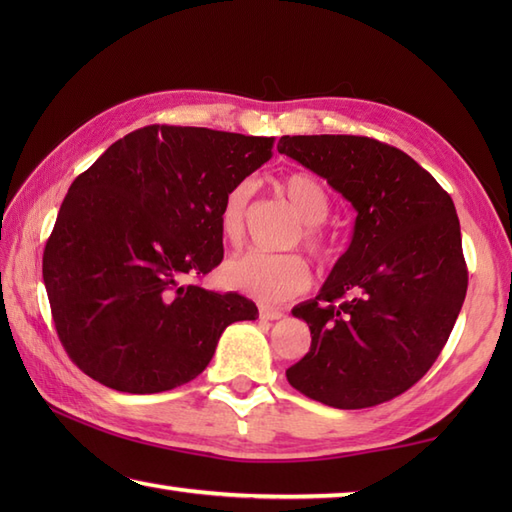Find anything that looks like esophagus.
Masks as SVG:
<instances>
[{"label":"esophagus","instance_id":"esophagus-1","mask_svg":"<svg viewBox=\"0 0 512 512\" xmlns=\"http://www.w3.org/2000/svg\"><path fill=\"white\" fill-rule=\"evenodd\" d=\"M259 317L266 321H277L284 317V312H281L279 308H273V306H259Z\"/></svg>","mask_w":512,"mask_h":512}]
</instances>
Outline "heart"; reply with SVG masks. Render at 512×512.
Returning a JSON list of instances; mask_svg holds the SVG:
<instances>
[{
	"mask_svg": "<svg viewBox=\"0 0 512 512\" xmlns=\"http://www.w3.org/2000/svg\"><path fill=\"white\" fill-rule=\"evenodd\" d=\"M277 191L290 202L301 217V239L314 255L330 250V239L321 228L330 213V198L323 182L310 173L295 171L277 182ZM250 200V184L239 182L224 193L217 209V226L226 242L237 244L246 231V213ZM226 288L262 301H286L310 288L312 273L299 255H268L259 250H246L228 259L222 266Z\"/></svg>",
	"mask_w": 512,
	"mask_h": 512,
	"instance_id": "1",
	"label": "heart"
}]
</instances>
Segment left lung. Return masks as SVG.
Here are the masks:
<instances>
[{
	"label": "left lung",
	"mask_w": 512,
	"mask_h": 512,
	"mask_svg": "<svg viewBox=\"0 0 512 512\" xmlns=\"http://www.w3.org/2000/svg\"><path fill=\"white\" fill-rule=\"evenodd\" d=\"M279 154L356 211L352 242L319 295L292 308L310 352L288 383L336 409L400 396L429 372L469 286L451 195L405 151L365 136H281Z\"/></svg>",
	"instance_id": "8db88e82"
}]
</instances>
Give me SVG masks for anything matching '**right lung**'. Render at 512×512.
<instances>
[{
    "label": "right lung",
    "mask_w": 512,
    "mask_h": 512,
    "mask_svg": "<svg viewBox=\"0 0 512 512\" xmlns=\"http://www.w3.org/2000/svg\"><path fill=\"white\" fill-rule=\"evenodd\" d=\"M275 138L149 125L72 182L43 250L54 328L81 372L127 394L189 383L222 332L257 306L195 279L222 262L224 193Z\"/></svg>",
    "instance_id": "obj_1"
}]
</instances>
